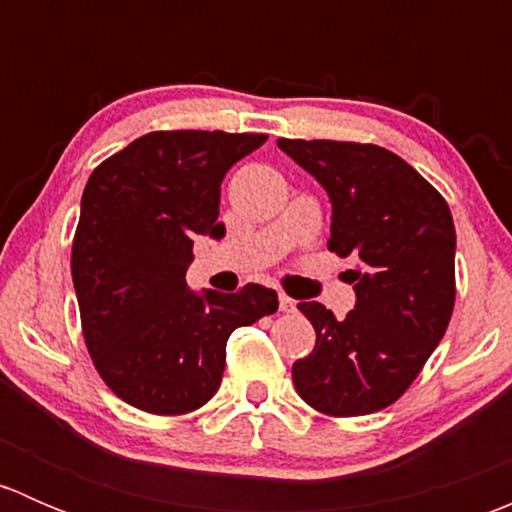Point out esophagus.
I'll return each instance as SVG.
<instances>
[{"label": "esophagus", "mask_w": 512, "mask_h": 512, "mask_svg": "<svg viewBox=\"0 0 512 512\" xmlns=\"http://www.w3.org/2000/svg\"><path fill=\"white\" fill-rule=\"evenodd\" d=\"M294 307H297V302H294L292 297H287V294H280V309H282V312H294Z\"/></svg>", "instance_id": "obj_1"}]
</instances>
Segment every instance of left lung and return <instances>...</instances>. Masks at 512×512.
Returning <instances> with one entry per match:
<instances>
[{"label": "left lung", "mask_w": 512, "mask_h": 512, "mask_svg": "<svg viewBox=\"0 0 512 512\" xmlns=\"http://www.w3.org/2000/svg\"><path fill=\"white\" fill-rule=\"evenodd\" d=\"M329 195V250L352 257L356 304L337 319L299 302L317 344L292 381L312 409L364 416L394 404L446 334L456 302V227L433 185L386 148L277 141Z\"/></svg>", "instance_id": "obj_1"}]
</instances>
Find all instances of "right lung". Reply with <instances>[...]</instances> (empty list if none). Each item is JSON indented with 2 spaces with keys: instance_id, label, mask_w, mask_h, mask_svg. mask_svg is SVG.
Masks as SVG:
<instances>
[{
  "instance_id": "1",
  "label": "right lung",
  "mask_w": 512,
  "mask_h": 512,
  "mask_svg": "<svg viewBox=\"0 0 512 512\" xmlns=\"http://www.w3.org/2000/svg\"><path fill=\"white\" fill-rule=\"evenodd\" d=\"M265 133L156 131L91 173L71 250L86 347L108 389L136 409L178 416L208 404L237 327L277 312V292H193V240L225 237L220 185Z\"/></svg>"
}]
</instances>
